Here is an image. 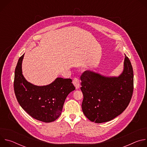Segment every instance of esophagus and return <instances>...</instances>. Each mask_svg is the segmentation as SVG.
<instances>
[{
    "instance_id": "34e87169",
    "label": "esophagus",
    "mask_w": 147,
    "mask_h": 147,
    "mask_svg": "<svg viewBox=\"0 0 147 147\" xmlns=\"http://www.w3.org/2000/svg\"><path fill=\"white\" fill-rule=\"evenodd\" d=\"M73 83L74 85V86L76 87V89H78L80 88V80L77 78H74V79L73 80Z\"/></svg>"
}]
</instances>
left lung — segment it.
Segmentation results:
<instances>
[{
	"mask_svg": "<svg viewBox=\"0 0 147 147\" xmlns=\"http://www.w3.org/2000/svg\"><path fill=\"white\" fill-rule=\"evenodd\" d=\"M84 98L82 110L91 121L101 123L112 120L128 107L134 89L131 62L125 55L124 69L118 77H105L87 70L81 77Z\"/></svg>",
	"mask_w": 147,
	"mask_h": 147,
	"instance_id": "8db88e82",
	"label": "left lung"
}]
</instances>
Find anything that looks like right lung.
<instances>
[{
	"mask_svg": "<svg viewBox=\"0 0 147 147\" xmlns=\"http://www.w3.org/2000/svg\"><path fill=\"white\" fill-rule=\"evenodd\" d=\"M21 56L15 69L14 90L18 102L32 117L45 123L56 120L61 115L65 99L76 88L70 78H57L45 86L28 82L22 74Z\"/></svg>",
	"mask_w": 147,
	"mask_h": 147,
	"instance_id": "1",
	"label": "right lung"
}]
</instances>
